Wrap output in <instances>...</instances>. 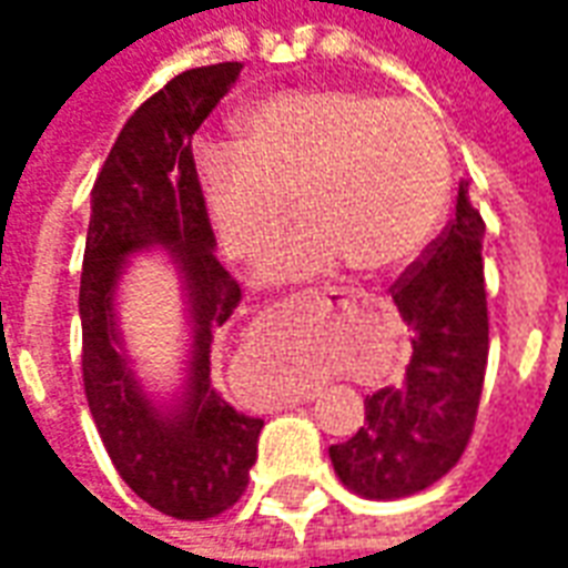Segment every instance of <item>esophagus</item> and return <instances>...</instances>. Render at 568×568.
<instances>
[{
  "label": "esophagus",
  "mask_w": 568,
  "mask_h": 568,
  "mask_svg": "<svg viewBox=\"0 0 568 568\" xmlns=\"http://www.w3.org/2000/svg\"><path fill=\"white\" fill-rule=\"evenodd\" d=\"M356 297H365V292H356V288H328V292L316 295V304H322V307H344V304L356 301ZM304 402H310V395H304Z\"/></svg>",
  "instance_id": "34e87169"
}]
</instances>
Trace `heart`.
Masks as SVG:
<instances>
[{"label":"heart","mask_w":568,"mask_h":568,"mask_svg":"<svg viewBox=\"0 0 568 568\" xmlns=\"http://www.w3.org/2000/svg\"><path fill=\"white\" fill-rule=\"evenodd\" d=\"M200 191L227 255L258 258L288 210L301 222L261 261L267 285L304 283L344 258L383 273L417 258L450 200V154L417 103L365 91H285L236 121L231 149L200 154Z\"/></svg>","instance_id":"1"}]
</instances>
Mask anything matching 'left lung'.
Returning a JSON list of instances; mask_svg holds the SVG:
<instances>
[{"instance_id":"1","label":"left lung","mask_w":568,"mask_h":568,"mask_svg":"<svg viewBox=\"0 0 568 568\" xmlns=\"http://www.w3.org/2000/svg\"><path fill=\"white\" fill-rule=\"evenodd\" d=\"M484 234L463 179L447 231L395 285V307L410 328V365L398 386L365 398V426L328 447L337 477L365 499L432 487L471 438L489 353Z\"/></svg>"}]
</instances>
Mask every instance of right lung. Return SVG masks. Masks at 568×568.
<instances>
[{"mask_svg": "<svg viewBox=\"0 0 568 568\" xmlns=\"http://www.w3.org/2000/svg\"><path fill=\"white\" fill-rule=\"evenodd\" d=\"M240 69L215 63L166 81L118 133L91 191L79 292L88 407L124 484L175 520H206L243 496L264 428L212 383V344L240 304V285L215 258L191 154V136ZM145 251L170 254L183 285L186 358L170 394L141 381L116 325L123 273Z\"/></svg>", "mask_w": 568, "mask_h": 568, "instance_id": "right-lung-1", "label": "right lung"}]
</instances>
